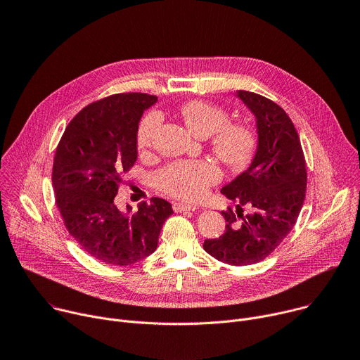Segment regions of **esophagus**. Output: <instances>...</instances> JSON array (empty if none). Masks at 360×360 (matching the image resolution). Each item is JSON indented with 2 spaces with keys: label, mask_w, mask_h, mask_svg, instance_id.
<instances>
[{
  "label": "esophagus",
  "mask_w": 360,
  "mask_h": 360,
  "mask_svg": "<svg viewBox=\"0 0 360 360\" xmlns=\"http://www.w3.org/2000/svg\"><path fill=\"white\" fill-rule=\"evenodd\" d=\"M196 205L186 203V202H175L174 203V211L175 212H185V211H195Z\"/></svg>",
  "instance_id": "1"
}]
</instances>
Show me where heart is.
<instances>
[{
    "label": "heart",
    "mask_w": 360,
    "mask_h": 360,
    "mask_svg": "<svg viewBox=\"0 0 360 360\" xmlns=\"http://www.w3.org/2000/svg\"><path fill=\"white\" fill-rule=\"evenodd\" d=\"M185 127L199 138L212 135V148L217 157L229 168L240 169L252 160L258 135L255 128L243 121L228 122L226 110L208 101H189L179 110ZM161 124V114L149 112L138 128V148L145 150L153 143ZM221 179V169L207 160H186L167 165L155 175V184L164 192L182 198L198 199L211 185Z\"/></svg>",
    "instance_id": "b5f03b06"
}]
</instances>
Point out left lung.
I'll return each mask as SVG.
<instances>
[{"label": "left lung", "mask_w": 360, "mask_h": 360, "mask_svg": "<svg viewBox=\"0 0 360 360\" xmlns=\"http://www.w3.org/2000/svg\"><path fill=\"white\" fill-rule=\"evenodd\" d=\"M235 96L255 117L258 145L249 167L222 186L221 193L236 207L222 212L224 235L205 240L203 249L242 266L265 259L295 226L306 193V164L299 135L278 104L249 91Z\"/></svg>", "instance_id": "8db88e82"}]
</instances>
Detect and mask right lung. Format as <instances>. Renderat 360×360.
Instances as JSON below:
<instances>
[{"mask_svg": "<svg viewBox=\"0 0 360 360\" xmlns=\"http://www.w3.org/2000/svg\"><path fill=\"white\" fill-rule=\"evenodd\" d=\"M158 98L115 94L85 107L67 127L54 158L57 207L70 235L99 262L127 266L155 252L172 205L161 198L138 211L115 205L122 175L138 158V128Z\"/></svg>", "mask_w": 360, "mask_h": 360, "instance_id": "1", "label": "right lung"}]
</instances>
